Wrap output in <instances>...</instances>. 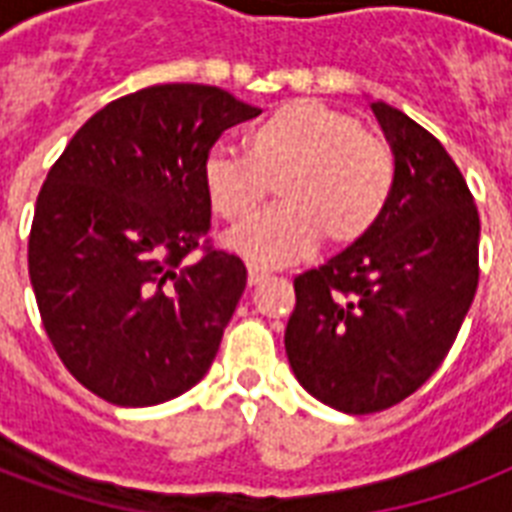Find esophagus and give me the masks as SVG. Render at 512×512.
Returning <instances> with one entry per match:
<instances>
[{
	"label": "esophagus",
	"mask_w": 512,
	"mask_h": 512,
	"mask_svg": "<svg viewBox=\"0 0 512 512\" xmlns=\"http://www.w3.org/2000/svg\"><path fill=\"white\" fill-rule=\"evenodd\" d=\"M268 268H263V265H257V263H249L247 265V281H249V287H255V284H260L263 279H268Z\"/></svg>",
	"instance_id": "esophagus-1"
}]
</instances>
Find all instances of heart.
Returning a JSON list of instances; mask_svg holds the SVG:
<instances>
[{"label":"heart","instance_id":"b5f03b06","mask_svg":"<svg viewBox=\"0 0 512 512\" xmlns=\"http://www.w3.org/2000/svg\"><path fill=\"white\" fill-rule=\"evenodd\" d=\"M279 188L281 204L228 236L252 263L284 265L321 239L350 247L380 223L396 188V151L382 132L321 100H292L252 132V148L215 143L204 156L209 204L241 223Z\"/></svg>","mask_w":512,"mask_h":512}]
</instances>
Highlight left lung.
<instances>
[{"label": "left lung", "instance_id": "1", "mask_svg": "<svg viewBox=\"0 0 512 512\" xmlns=\"http://www.w3.org/2000/svg\"><path fill=\"white\" fill-rule=\"evenodd\" d=\"M396 151V188L380 223L295 279L287 356L311 396L345 414L409 398L457 340L478 289L476 201L425 127L374 100Z\"/></svg>", "mask_w": 512, "mask_h": 512}]
</instances>
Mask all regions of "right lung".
I'll return each mask as SVG.
<instances>
[{
  "mask_svg": "<svg viewBox=\"0 0 512 512\" xmlns=\"http://www.w3.org/2000/svg\"><path fill=\"white\" fill-rule=\"evenodd\" d=\"M257 114L220 87L156 84L90 116L47 172L28 276L63 366L108 404H162L212 366L247 268L207 239L204 156Z\"/></svg>",
  "mask_w": 512,
  "mask_h": 512,
  "instance_id": "1",
  "label": "right lung"
}]
</instances>
